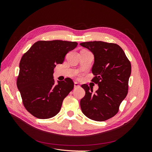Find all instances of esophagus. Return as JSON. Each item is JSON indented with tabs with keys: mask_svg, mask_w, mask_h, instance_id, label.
I'll return each instance as SVG.
<instances>
[{
	"mask_svg": "<svg viewBox=\"0 0 152 152\" xmlns=\"http://www.w3.org/2000/svg\"><path fill=\"white\" fill-rule=\"evenodd\" d=\"M80 85H79V84L78 83V82H74V87L75 88H77V87H80Z\"/></svg>",
	"mask_w": 152,
	"mask_h": 152,
	"instance_id": "esophagus-1",
	"label": "esophagus"
}]
</instances>
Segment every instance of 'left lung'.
<instances>
[{
	"mask_svg": "<svg viewBox=\"0 0 152 152\" xmlns=\"http://www.w3.org/2000/svg\"><path fill=\"white\" fill-rule=\"evenodd\" d=\"M80 45L94 55L92 73L95 76L92 81L99 87L94 93L88 85L81 86L86 91L80 103L82 112L91 120L104 121L115 115L126 97L131 73V63L116 44L93 41Z\"/></svg>",
	"mask_w": 152,
	"mask_h": 152,
	"instance_id": "1",
	"label": "left lung"
}]
</instances>
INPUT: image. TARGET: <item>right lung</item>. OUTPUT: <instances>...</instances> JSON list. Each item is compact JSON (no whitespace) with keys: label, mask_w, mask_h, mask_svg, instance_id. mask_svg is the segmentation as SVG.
<instances>
[{"label":"right lung","mask_w":152,"mask_h":152,"mask_svg":"<svg viewBox=\"0 0 152 152\" xmlns=\"http://www.w3.org/2000/svg\"><path fill=\"white\" fill-rule=\"evenodd\" d=\"M77 44L59 40L37 41L22 56L17 87L24 107L32 115L46 119L60 111L63 101L74 83L66 78L55 84L54 68L63 63L66 54Z\"/></svg>","instance_id":"1"}]
</instances>
